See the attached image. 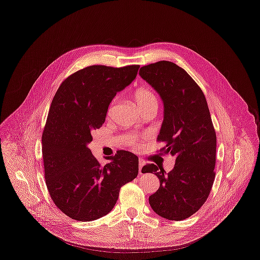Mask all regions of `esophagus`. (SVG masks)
I'll use <instances>...</instances> for the list:
<instances>
[{"label":"esophagus","mask_w":260,"mask_h":260,"mask_svg":"<svg viewBox=\"0 0 260 260\" xmlns=\"http://www.w3.org/2000/svg\"><path fill=\"white\" fill-rule=\"evenodd\" d=\"M144 164H145V160L140 158L139 159V172H140V174H142V167L144 166Z\"/></svg>","instance_id":"obj_1"}]
</instances>
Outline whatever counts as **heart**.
I'll use <instances>...</instances> for the list:
<instances>
[{"label": "heart", "mask_w": 260, "mask_h": 260, "mask_svg": "<svg viewBox=\"0 0 260 260\" xmlns=\"http://www.w3.org/2000/svg\"><path fill=\"white\" fill-rule=\"evenodd\" d=\"M117 100H118V97H115L111 101V103L109 104L108 109H107V115L108 116L112 115V113H113V111L115 109ZM135 101H136V103L139 106L141 111L144 110V109L150 108V107H158V100H157L156 95L153 93V91H151L148 88H140V89H138L135 92ZM126 143L131 147H135V148L141 147V144H140L139 140L136 137H134V136L129 137L126 140Z\"/></svg>", "instance_id": "1"}]
</instances>
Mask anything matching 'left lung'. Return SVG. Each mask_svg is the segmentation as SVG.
Returning <instances> with one entry per match:
<instances>
[{
    "label": "left lung",
    "instance_id": "8db88e82",
    "mask_svg": "<svg viewBox=\"0 0 260 260\" xmlns=\"http://www.w3.org/2000/svg\"><path fill=\"white\" fill-rule=\"evenodd\" d=\"M139 73L163 101L164 119L157 141L165 146L160 152L176 158L168 174L153 163L143 166V174H155L160 181L149 203L161 217L183 220L205 203L215 178L216 134L208 105L200 86L174 62L145 65Z\"/></svg>",
    "mask_w": 260,
    "mask_h": 260
}]
</instances>
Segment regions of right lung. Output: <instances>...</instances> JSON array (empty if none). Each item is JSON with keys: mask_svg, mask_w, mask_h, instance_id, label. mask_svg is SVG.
<instances>
[{"mask_svg": "<svg viewBox=\"0 0 260 260\" xmlns=\"http://www.w3.org/2000/svg\"><path fill=\"white\" fill-rule=\"evenodd\" d=\"M139 67L88 66L65 78L53 98L42 136L45 180L55 205L72 219L92 221L108 214L120 188L138 176L135 154L117 151L103 166L88 144Z\"/></svg>", "mask_w": 260, "mask_h": 260, "instance_id": "obj_1", "label": "right lung"}]
</instances>
